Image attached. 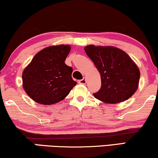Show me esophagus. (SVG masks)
Segmentation results:
<instances>
[{
	"instance_id": "obj_1",
	"label": "esophagus",
	"mask_w": 158,
	"mask_h": 158,
	"mask_svg": "<svg viewBox=\"0 0 158 158\" xmlns=\"http://www.w3.org/2000/svg\"><path fill=\"white\" fill-rule=\"evenodd\" d=\"M78 83L80 84H85L86 83V79H80L78 81Z\"/></svg>"
}]
</instances>
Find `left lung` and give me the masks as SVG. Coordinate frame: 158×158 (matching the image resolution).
<instances>
[{"instance_id": "8db88e82", "label": "left lung", "mask_w": 158, "mask_h": 158, "mask_svg": "<svg viewBox=\"0 0 158 158\" xmlns=\"http://www.w3.org/2000/svg\"><path fill=\"white\" fill-rule=\"evenodd\" d=\"M99 71L102 85L94 96L104 103L117 104L132 96L139 85V72L134 61L114 46L89 45L84 48Z\"/></svg>"}]
</instances>
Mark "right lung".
Listing matches in <instances>:
<instances>
[{"mask_svg": "<svg viewBox=\"0 0 158 158\" xmlns=\"http://www.w3.org/2000/svg\"><path fill=\"white\" fill-rule=\"evenodd\" d=\"M69 45L51 46L38 52L22 74L23 87L37 103L50 105L61 102L77 84L72 68L65 64Z\"/></svg>", "mask_w": 158, "mask_h": 158, "instance_id": "right-lung-1", "label": "right lung"}]
</instances>
